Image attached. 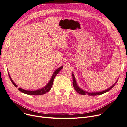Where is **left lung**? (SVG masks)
<instances>
[{"mask_svg":"<svg viewBox=\"0 0 127 127\" xmlns=\"http://www.w3.org/2000/svg\"><path fill=\"white\" fill-rule=\"evenodd\" d=\"M72 80H73V86H74V87L75 88V90L76 91V92H77V93H78L79 94H82V95H86V94H87L88 95H90V96H94V95H101L103 93H106V92L109 91L111 88H112L114 85L115 84H113V85L110 87V88H109L108 89H107L105 91H103L102 92H92V93H90V92H86L85 91H84L83 90H82L81 88H80V87H79L77 85V83L76 82V80H75V77L74 76V74H72ZM117 82V81L116 82V83Z\"/></svg>","mask_w":127,"mask_h":127,"instance_id":"left-lung-1","label":"left lung"}]
</instances>
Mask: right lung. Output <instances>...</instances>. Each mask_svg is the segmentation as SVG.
Wrapping results in <instances>:
<instances>
[{
  "mask_svg": "<svg viewBox=\"0 0 127 127\" xmlns=\"http://www.w3.org/2000/svg\"><path fill=\"white\" fill-rule=\"evenodd\" d=\"M63 68V66H61V67L59 68L58 69H57L55 71V72L53 73V74L52 76V77H51L50 80V81L49 82V83H48L47 85H46L44 87L41 88V89L36 90V91H27V90H25L22 89V88H18V90L21 91V92H22V93L26 94H28V95H40L45 94L46 93H47V92H48L50 90H51V88L52 86V84H53V80H54L55 77L57 76V75L58 74V72L60 71V70ZM8 75L9 76V78H10V79L11 80V83H12L13 84V85L16 87L17 86L14 83V82L13 81V80L11 79V77H10V75Z\"/></svg>",
  "mask_w": 127,
  "mask_h": 127,
  "instance_id": "add662e5",
  "label": "right lung"
}]
</instances>
